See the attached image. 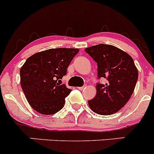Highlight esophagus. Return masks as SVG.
I'll return each instance as SVG.
<instances>
[{"mask_svg": "<svg viewBox=\"0 0 154 154\" xmlns=\"http://www.w3.org/2000/svg\"><path fill=\"white\" fill-rule=\"evenodd\" d=\"M86 88V85H84V86H82V87H79L78 88L79 89V90H83V89H85Z\"/></svg>", "mask_w": 154, "mask_h": 154, "instance_id": "esophagus-1", "label": "esophagus"}]
</instances>
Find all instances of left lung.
<instances>
[{"label": "left lung", "instance_id": "obj_1", "mask_svg": "<svg viewBox=\"0 0 154 154\" xmlns=\"http://www.w3.org/2000/svg\"><path fill=\"white\" fill-rule=\"evenodd\" d=\"M97 63L98 79H107L105 85H96L97 94L88 100L91 109L100 115H112L123 107L134 92L138 72L129 54L109 45L85 49Z\"/></svg>", "mask_w": 154, "mask_h": 154}]
</instances>
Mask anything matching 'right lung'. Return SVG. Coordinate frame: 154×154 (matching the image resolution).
<instances>
[{
	"label": "right lung",
	"instance_id": "right-lung-1",
	"mask_svg": "<svg viewBox=\"0 0 154 154\" xmlns=\"http://www.w3.org/2000/svg\"><path fill=\"white\" fill-rule=\"evenodd\" d=\"M77 48H54L28 58L20 69V83L28 102L44 115H52L64 106L71 89L59 83L78 54Z\"/></svg>",
	"mask_w": 154,
	"mask_h": 154
}]
</instances>
